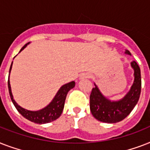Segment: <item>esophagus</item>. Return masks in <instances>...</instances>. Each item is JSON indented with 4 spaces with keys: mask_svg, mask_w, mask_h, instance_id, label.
Here are the masks:
<instances>
[{
    "mask_svg": "<svg viewBox=\"0 0 150 150\" xmlns=\"http://www.w3.org/2000/svg\"><path fill=\"white\" fill-rule=\"evenodd\" d=\"M90 75H88V74H82L81 76H80V79H86V78H89Z\"/></svg>",
    "mask_w": 150,
    "mask_h": 150,
    "instance_id": "34e87169",
    "label": "esophagus"
}]
</instances>
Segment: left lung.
Wrapping results in <instances>:
<instances>
[{"label":"left lung","mask_w":150,"mask_h":150,"mask_svg":"<svg viewBox=\"0 0 150 150\" xmlns=\"http://www.w3.org/2000/svg\"><path fill=\"white\" fill-rule=\"evenodd\" d=\"M125 54L131 55L128 50ZM134 69V82L128 93L118 101H110L101 93L95 85L89 96V104L92 114L98 121L105 123H117L125 119L130 114L139 101L141 93V71L138 64L135 61L131 62Z\"/></svg>","instance_id":"1"}]
</instances>
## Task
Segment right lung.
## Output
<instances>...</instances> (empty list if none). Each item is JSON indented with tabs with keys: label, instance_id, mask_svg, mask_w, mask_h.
Wrapping results in <instances>:
<instances>
[{
	"label": "right lung",
	"instance_id": "1",
	"mask_svg": "<svg viewBox=\"0 0 150 150\" xmlns=\"http://www.w3.org/2000/svg\"><path fill=\"white\" fill-rule=\"evenodd\" d=\"M29 43H26L21 49L20 51H22ZM11 66H12V63L11 64L9 73L11 72ZM8 85L11 100L12 101L13 104L15 105V108L17 109L18 111L19 112L20 114H22L25 118H26L27 120H29V121H32V122H34V123L36 124H46L55 121L56 119H57L59 117L61 116V113L63 111L67 94H68V91L70 89L75 87V82L72 81V82H68L67 84L62 86L58 90V92L57 93L56 96H54V98L53 99L51 102L46 107L40 110H36V111L28 110L24 109L22 107H20L19 105H18L17 103L15 102L14 98H13L9 79H8Z\"/></svg>",
	"mask_w": 150,
	"mask_h": 150
}]
</instances>
